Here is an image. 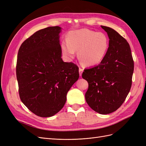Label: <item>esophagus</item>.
Listing matches in <instances>:
<instances>
[{"label":"esophagus","mask_w":146,"mask_h":146,"mask_svg":"<svg viewBox=\"0 0 146 146\" xmlns=\"http://www.w3.org/2000/svg\"><path fill=\"white\" fill-rule=\"evenodd\" d=\"M83 71V69H82L80 68H79V75H80V76H82Z\"/></svg>","instance_id":"34e87169"}]
</instances>
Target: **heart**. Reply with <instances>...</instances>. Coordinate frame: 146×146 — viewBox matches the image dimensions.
Instances as JSON below:
<instances>
[{"label": "heart", "instance_id": "b5f03b06", "mask_svg": "<svg viewBox=\"0 0 146 146\" xmlns=\"http://www.w3.org/2000/svg\"><path fill=\"white\" fill-rule=\"evenodd\" d=\"M110 47V39L103 32H96L88 29L70 32L67 41L61 44L63 54L69 59L74 58L76 51L80 62L92 66L104 60Z\"/></svg>", "mask_w": 146, "mask_h": 146}]
</instances>
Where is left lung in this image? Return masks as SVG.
Listing matches in <instances>:
<instances>
[{
  "mask_svg": "<svg viewBox=\"0 0 146 146\" xmlns=\"http://www.w3.org/2000/svg\"><path fill=\"white\" fill-rule=\"evenodd\" d=\"M107 33L110 47L98 66L84 70L82 78L88 83L85 99L102 114L115 111L125 101L131 86L134 62L129 44L114 29L101 25Z\"/></svg>",
  "mask_w": 146,
  "mask_h": 146,
  "instance_id": "8db88e82",
  "label": "left lung"
}]
</instances>
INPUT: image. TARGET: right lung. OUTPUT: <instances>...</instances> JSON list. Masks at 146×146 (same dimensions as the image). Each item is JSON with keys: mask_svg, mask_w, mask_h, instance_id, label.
Wrapping results in <instances>:
<instances>
[{"mask_svg": "<svg viewBox=\"0 0 146 146\" xmlns=\"http://www.w3.org/2000/svg\"><path fill=\"white\" fill-rule=\"evenodd\" d=\"M58 26L39 30L22 44L16 77L23 103L36 115L47 117L63 108L66 95L79 77L78 66L61 58Z\"/></svg>", "mask_w": 146, "mask_h": 146, "instance_id": "obj_1", "label": "right lung"}]
</instances>
